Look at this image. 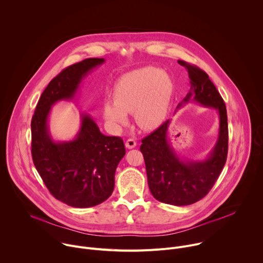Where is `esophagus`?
Segmentation results:
<instances>
[{
    "instance_id": "obj_1",
    "label": "esophagus",
    "mask_w": 263,
    "mask_h": 263,
    "mask_svg": "<svg viewBox=\"0 0 263 263\" xmlns=\"http://www.w3.org/2000/svg\"><path fill=\"white\" fill-rule=\"evenodd\" d=\"M126 147L127 148H133V147H135L136 146V141H135V139H133V138H129L127 141H126Z\"/></svg>"
}]
</instances>
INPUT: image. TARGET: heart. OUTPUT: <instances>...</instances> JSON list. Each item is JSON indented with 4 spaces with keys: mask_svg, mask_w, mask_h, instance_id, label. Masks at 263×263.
I'll list each match as a JSON object with an SVG mask.
<instances>
[{
    "mask_svg": "<svg viewBox=\"0 0 263 263\" xmlns=\"http://www.w3.org/2000/svg\"><path fill=\"white\" fill-rule=\"evenodd\" d=\"M174 91L171 79L157 67H142L130 71L116 83L112 99L104 103L106 122L120 130L134 115L136 124L145 130L157 128L166 117Z\"/></svg>",
    "mask_w": 263,
    "mask_h": 263,
    "instance_id": "b5f03b06",
    "label": "heart"
}]
</instances>
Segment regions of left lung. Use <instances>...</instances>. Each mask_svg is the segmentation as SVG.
I'll use <instances>...</instances> for the list:
<instances>
[{
	"label": "left lung",
	"mask_w": 263,
	"mask_h": 263,
	"mask_svg": "<svg viewBox=\"0 0 263 263\" xmlns=\"http://www.w3.org/2000/svg\"><path fill=\"white\" fill-rule=\"evenodd\" d=\"M178 63L189 71L191 90L177 108L191 101L217 110L218 137L211 153L204 160L182 159L175 152L167 131L171 120L144 137L140 145L143 155L148 189L159 202L185 206L203 199L217 180L228 154V119L224 102L208 74L196 65L183 60Z\"/></svg>",
	"instance_id": "1"
}]
</instances>
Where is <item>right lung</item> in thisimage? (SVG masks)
<instances>
[{
    "label": "right lung",
    "instance_id": "1",
    "mask_svg": "<svg viewBox=\"0 0 263 263\" xmlns=\"http://www.w3.org/2000/svg\"><path fill=\"white\" fill-rule=\"evenodd\" d=\"M104 62V58H88L64 68L44 90L31 122L37 172L55 199L76 208L99 205L111 196L125 144L121 137L102 134L87 114L81 115V127L72 140L55 141L48 120L52 106L72 100L82 80Z\"/></svg>",
    "mask_w": 263,
    "mask_h": 263
}]
</instances>
